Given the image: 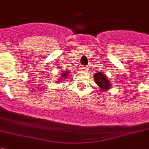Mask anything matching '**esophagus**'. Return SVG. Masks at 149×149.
<instances>
[{"label":"esophagus","instance_id":"34e87169","mask_svg":"<svg viewBox=\"0 0 149 149\" xmlns=\"http://www.w3.org/2000/svg\"><path fill=\"white\" fill-rule=\"evenodd\" d=\"M88 67L87 66H83V67H81V70L84 72H87L88 71Z\"/></svg>","mask_w":149,"mask_h":149}]
</instances>
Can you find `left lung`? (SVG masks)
I'll list each match as a JSON object with an SVG mask.
<instances>
[{
	"label": "left lung",
	"instance_id": "obj_1",
	"mask_svg": "<svg viewBox=\"0 0 149 149\" xmlns=\"http://www.w3.org/2000/svg\"><path fill=\"white\" fill-rule=\"evenodd\" d=\"M93 77L95 83L100 88V89L102 91L105 92L106 90L110 89L111 87H112V85H111L112 84H110L109 80L102 72H97L96 74L94 75Z\"/></svg>",
	"mask_w": 149,
	"mask_h": 149
}]
</instances>
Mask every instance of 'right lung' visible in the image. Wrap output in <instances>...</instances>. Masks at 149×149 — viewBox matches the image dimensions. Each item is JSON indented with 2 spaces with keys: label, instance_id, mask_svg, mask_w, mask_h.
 I'll use <instances>...</instances> for the list:
<instances>
[{
  "label": "right lung",
  "instance_id": "add662e5",
  "mask_svg": "<svg viewBox=\"0 0 149 149\" xmlns=\"http://www.w3.org/2000/svg\"><path fill=\"white\" fill-rule=\"evenodd\" d=\"M68 72H68V71L63 72H62V73H61V76H60V77H61V80L66 79V77H68ZM58 82H61V80H60V81H58Z\"/></svg>",
  "mask_w": 149,
  "mask_h": 149
}]
</instances>
